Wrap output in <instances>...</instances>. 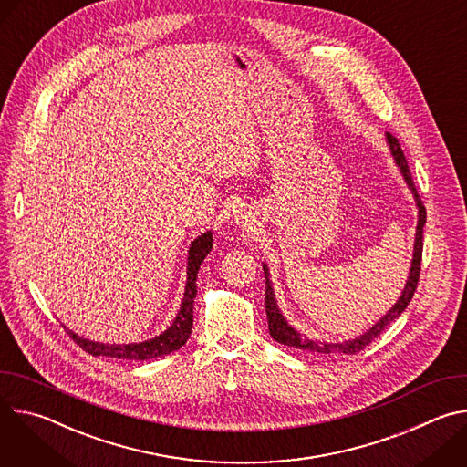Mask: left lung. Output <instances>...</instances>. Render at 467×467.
<instances>
[{
	"instance_id": "8db88e82",
	"label": "left lung",
	"mask_w": 467,
	"mask_h": 467,
	"mask_svg": "<svg viewBox=\"0 0 467 467\" xmlns=\"http://www.w3.org/2000/svg\"><path fill=\"white\" fill-rule=\"evenodd\" d=\"M386 142L389 146L391 157L397 164V168L401 170L405 182L409 184V188L414 193L416 199V205H418V227H416V242H414V258H412V265H410V274H409V281L401 292V297L397 299V303L373 325L369 327L364 335L348 340V342H337V344H330V342H317L306 337H301L299 332L285 319V316L281 314L277 301H275V294L272 288V281H270V272H268V264L262 265L264 270V277H265V314H268V327H270V335L275 342L288 346V348H297L303 351H310V353H321V355H357L358 351H362L366 346H369L380 332L395 319L403 314V310L409 306V303L414 297V292L418 288V281H420V272H421V253H423V225L427 222V211L421 203V197L418 195V190L414 186L412 181V173L409 168V162L405 159V153L399 146V140L395 137H391L389 132H386Z\"/></svg>"
}]
</instances>
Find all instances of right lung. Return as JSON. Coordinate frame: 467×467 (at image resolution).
Listing matches in <instances>:
<instances>
[{"mask_svg":"<svg viewBox=\"0 0 467 467\" xmlns=\"http://www.w3.org/2000/svg\"><path fill=\"white\" fill-rule=\"evenodd\" d=\"M213 249V233L207 231L205 234L197 236L190 249H188V265H186V286H184V297L181 303V310L175 316L173 323L162 332V335L150 338L146 342L139 344H99L87 338L78 337L76 332L68 330L70 338L83 348L92 357H109V358H123V360H150L159 358L164 355H170L182 348L186 340L190 338L192 325H193V299L197 294V272L199 265L205 260V256Z\"/></svg>","mask_w":467,"mask_h":467,"instance_id":"add662e5","label":"right lung"}]
</instances>
